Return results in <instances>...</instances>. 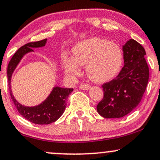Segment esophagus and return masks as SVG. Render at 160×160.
Returning <instances> with one entry per match:
<instances>
[{
  "instance_id": "obj_1",
  "label": "esophagus",
  "mask_w": 160,
  "mask_h": 160,
  "mask_svg": "<svg viewBox=\"0 0 160 160\" xmlns=\"http://www.w3.org/2000/svg\"><path fill=\"white\" fill-rule=\"evenodd\" d=\"M80 88L82 90H88L91 88V86L88 85V84H82V85L80 86Z\"/></svg>"
}]
</instances>
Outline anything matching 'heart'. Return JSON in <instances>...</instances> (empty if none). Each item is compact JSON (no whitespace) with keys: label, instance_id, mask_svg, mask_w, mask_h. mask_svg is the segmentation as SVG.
<instances>
[{"label":"heart","instance_id":"obj_1","mask_svg":"<svg viewBox=\"0 0 160 160\" xmlns=\"http://www.w3.org/2000/svg\"><path fill=\"white\" fill-rule=\"evenodd\" d=\"M73 59L63 56L65 72L70 75L80 74V65H86V74L98 83L112 80L123 65V51L118 44L99 37L82 40L72 48Z\"/></svg>","mask_w":160,"mask_h":160}]
</instances>
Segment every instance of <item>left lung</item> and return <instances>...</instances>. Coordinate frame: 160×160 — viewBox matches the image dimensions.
<instances>
[{
	"instance_id": "8db88e82",
	"label": "left lung",
	"mask_w": 160,
	"mask_h": 160,
	"mask_svg": "<svg viewBox=\"0 0 160 160\" xmlns=\"http://www.w3.org/2000/svg\"><path fill=\"white\" fill-rule=\"evenodd\" d=\"M124 67L116 78L102 86L103 98L97 111L105 118H122L133 110L141 101L148 85L149 69L145 50L130 38L122 46Z\"/></svg>"
}]
</instances>
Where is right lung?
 Segmentation results:
<instances>
[{"label": "right lung", "instance_id": "right-lung-1", "mask_svg": "<svg viewBox=\"0 0 160 160\" xmlns=\"http://www.w3.org/2000/svg\"><path fill=\"white\" fill-rule=\"evenodd\" d=\"M46 43L47 38L36 42H30L22 46L13 55L7 68L9 93L15 107L22 117L29 122L36 124H49L55 122L57 119L60 118L66 107L68 95L74 90L73 88L54 86L47 98L40 104L34 107H27L22 105L15 98L11 89V80L15 70L25 55L33 52L32 48L44 47Z\"/></svg>", "mask_w": 160, "mask_h": 160}]
</instances>
